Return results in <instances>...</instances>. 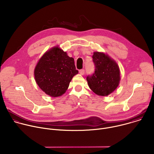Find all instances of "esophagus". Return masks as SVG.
<instances>
[{"mask_svg": "<svg viewBox=\"0 0 154 154\" xmlns=\"http://www.w3.org/2000/svg\"><path fill=\"white\" fill-rule=\"evenodd\" d=\"M79 72L81 75H83L85 74V70L84 69H81L79 71Z\"/></svg>", "mask_w": 154, "mask_h": 154, "instance_id": "1", "label": "esophagus"}]
</instances>
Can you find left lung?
<instances>
[{"mask_svg":"<svg viewBox=\"0 0 154 154\" xmlns=\"http://www.w3.org/2000/svg\"><path fill=\"white\" fill-rule=\"evenodd\" d=\"M95 71L88 75L86 80L90 89L96 94L106 96L113 93L118 86L120 71L118 64L108 55L95 52L93 55Z\"/></svg>","mask_w":154,"mask_h":154,"instance_id":"8db88e82","label":"left lung"}]
</instances>
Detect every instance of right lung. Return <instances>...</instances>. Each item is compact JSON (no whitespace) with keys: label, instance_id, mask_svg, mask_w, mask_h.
I'll list each match as a JSON object with an SVG mask.
<instances>
[{"label":"right lung","instance_id":"obj_1","mask_svg":"<svg viewBox=\"0 0 154 154\" xmlns=\"http://www.w3.org/2000/svg\"><path fill=\"white\" fill-rule=\"evenodd\" d=\"M78 72L74 58L56 46L39 59L34 75L40 88L46 94L55 97L66 91L72 77Z\"/></svg>","mask_w":154,"mask_h":154}]
</instances>
